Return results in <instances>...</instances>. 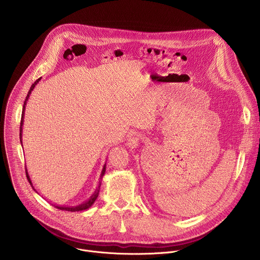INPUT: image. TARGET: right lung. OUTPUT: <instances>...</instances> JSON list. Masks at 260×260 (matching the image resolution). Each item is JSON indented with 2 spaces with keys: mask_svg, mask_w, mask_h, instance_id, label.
<instances>
[{
  "mask_svg": "<svg viewBox=\"0 0 260 260\" xmlns=\"http://www.w3.org/2000/svg\"><path fill=\"white\" fill-rule=\"evenodd\" d=\"M40 81V79H38V80H36L34 83H32V85L30 86V88H29V90H28V93H27V95H26V98H25V101H24V104H23V108H22V114H21V121H20V129H19V138H20V143H22V125H23V117H24V111H25V105H26V102H27V100H28V98H29V94H30V92H31V90L35 88V86L37 85V83H38ZM105 172H106V164H105V166H104V168H103V171H102V173H101V177H100V181H99V186L96 187V189L94 190V192L91 194V197L87 200V201H85L83 204H80V205H78V206H72V207H69V206H56V205H53L55 208H57L58 210H62V211H69V212H78V211H83V210H86V209H88V208H90L92 205H93V203L95 202V200L98 199V197H99V192H100V186H101V184H102V178L104 177V175H105ZM25 173H26V178H27V180H28V182H29V184H30V186L32 187V189L37 192V190L35 189V187L32 186V183H31V180H30V178H29V175H28V173H27V170H26V167H25Z\"/></svg>",
  "mask_w": 260,
  "mask_h": 260,
  "instance_id": "add662e5",
  "label": "right lung"
}]
</instances>
